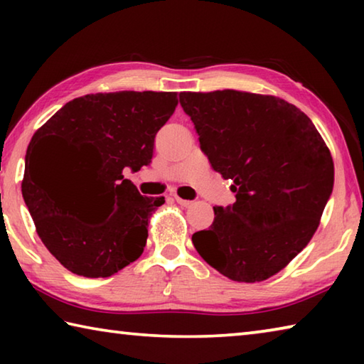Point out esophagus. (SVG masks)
<instances>
[{"instance_id": "esophagus-1", "label": "esophagus", "mask_w": 364, "mask_h": 364, "mask_svg": "<svg viewBox=\"0 0 364 364\" xmlns=\"http://www.w3.org/2000/svg\"><path fill=\"white\" fill-rule=\"evenodd\" d=\"M175 200L178 202V204H180L181 207H191V205H193L194 204V202L193 200H186V199H181V197L180 196H175Z\"/></svg>"}]
</instances>
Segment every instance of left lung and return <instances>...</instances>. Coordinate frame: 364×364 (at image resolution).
I'll list each match as a JSON object with an SVG mask.
<instances>
[{
    "label": "left lung",
    "mask_w": 364,
    "mask_h": 364,
    "mask_svg": "<svg viewBox=\"0 0 364 364\" xmlns=\"http://www.w3.org/2000/svg\"><path fill=\"white\" fill-rule=\"evenodd\" d=\"M212 168L231 180L232 205L213 207L193 234L204 260L239 282L279 273L315 234L334 186V162L313 122L294 104L223 90L181 93Z\"/></svg>",
    "instance_id": "obj_1"
}]
</instances>
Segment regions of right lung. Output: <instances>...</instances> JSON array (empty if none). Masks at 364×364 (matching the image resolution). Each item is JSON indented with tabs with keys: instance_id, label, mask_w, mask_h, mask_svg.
<instances>
[{
	"instance_id": "1",
	"label": "right lung",
	"mask_w": 364,
	"mask_h": 364,
	"mask_svg": "<svg viewBox=\"0 0 364 364\" xmlns=\"http://www.w3.org/2000/svg\"><path fill=\"white\" fill-rule=\"evenodd\" d=\"M176 104L165 91L86 95L33 134L22 196L43 244L72 273L109 278L143 254L147 221L165 199L141 196L123 170L151 164L154 138ZM51 137L73 147L78 177L39 170L38 151Z\"/></svg>"
}]
</instances>
